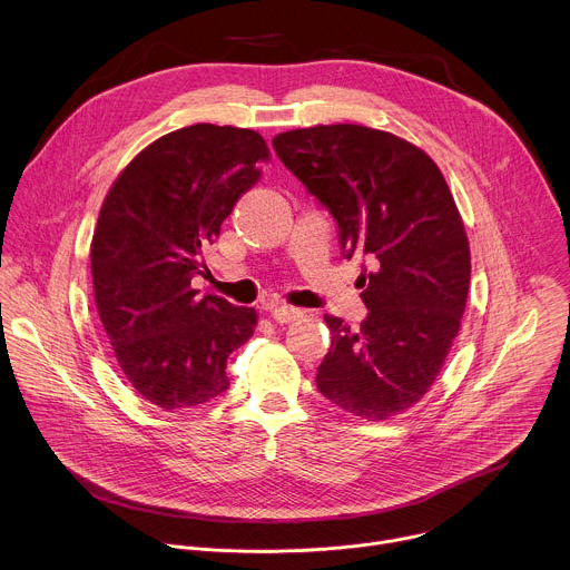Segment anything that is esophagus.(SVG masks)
<instances>
[{
  "label": "esophagus",
  "instance_id": "obj_1",
  "mask_svg": "<svg viewBox=\"0 0 570 570\" xmlns=\"http://www.w3.org/2000/svg\"><path fill=\"white\" fill-rule=\"evenodd\" d=\"M271 317L275 322H282V324H288V322H295L299 317H304V311L302 308H295V306H271Z\"/></svg>",
  "mask_w": 570,
  "mask_h": 570
}]
</instances>
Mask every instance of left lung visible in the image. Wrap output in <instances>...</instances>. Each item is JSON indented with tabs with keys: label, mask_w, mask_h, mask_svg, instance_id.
<instances>
[{
	"label": "left lung",
	"mask_w": 570,
	"mask_h": 570,
	"mask_svg": "<svg viewBox=\"0 0 570 570\" xmlns=\"http://www.w3.org/2000/svg\"><path fill=\"white\" fill-rule=\"evenodd\" d=\"M273 146L336 218L343 255L370 266L361 327L324 315L332 350L317 390L356 417L390 420L429 392L460 332L471 255L453 194L422 148L385 130L313 126Z\"/></svg>",
	"instance_id": "8db88e82"
}]
</instances>
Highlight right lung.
Masks as SVG:
<instances>
[{"mask_svg":"<svg viewBox=\"0 0 570 570\" xmlns=\"http://www.w3.org/2000/svg\"><path fill=\"white\" fill-rule=\"evenodd\" d=\"M268 159L255 130L187 126L132 157L101 205L90 248L97 311L121 372L157 409L223 394L227 356L255 334V308L198 297L191 279Z\"/></svg>","mask_w":570,"mask_h":570,"instance_id":"right-lung-1","label":"right lung"}]
</instances>
